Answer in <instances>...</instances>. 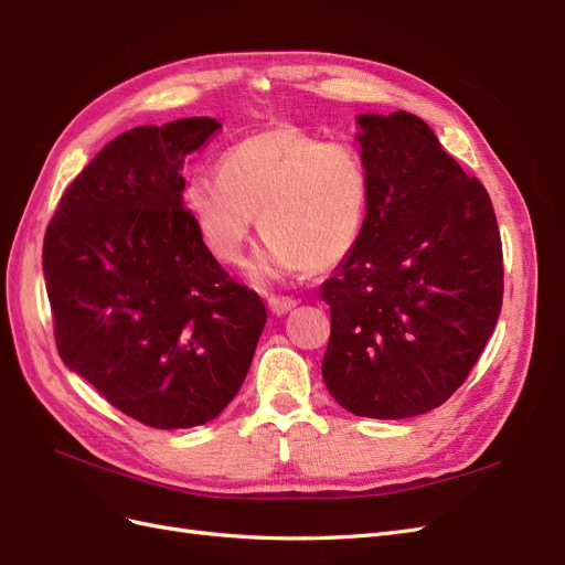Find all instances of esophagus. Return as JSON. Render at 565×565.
<instances>
[{
  "label": "esophagus",
  "instance_id": "esophagus-1",
  "mask_svg": "<svg viewBox=\"0 0 565 565\" xmlns=\"http://www.w3.org/2000/svg\"><path fill=\"white\" fill-rule=\"evenodd\" d=\"M295 306H297V301L289 299V297H268V309H270L273 316H285V313L292 311Z\"/></svg>",
  "mask_w": 565,
  "mask_h": 565
}]
</instances>
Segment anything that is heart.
I'll return each mask as SVG.
<instances>
[{"label": "heart", "mask_w": 565, "mask_h": 565, "mask_svg": "<svg viewBox=\"0 0 565 565\" xmlns=\"http://www.w3.org/2000/svg\"><path fill=\"white\" fill-rule=\"evenodd\" d=\"M181 200L204 245L226 264L243 262L259 214L266 241L249 278L264 285L347 259L365 226L370 174L355 146L278 125L233 143L218 172L188 177Z\"/></svg>", "instance_id": "heart-1"}]
</instances>
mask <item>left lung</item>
I'll return each instance as SVG.
<instances>
[{
  "label": "left lung",
  "mask_w": 565,
  "mask_h": 565,
  "mask_svg": "<svg viewBox=\"0 0 565 565\" xmlns=\"http://www.w3.org/2000/svg\"><path fill=\"white\" fill-rule=\"evenodd\" d=\"M370 174L361 237L320 295L332 332L322 380L358 417L446 403L502 309V243L488 191L413 113L355 117Z\"/></svg>",
  "instance_id": "obj_1"
}]
</instances>
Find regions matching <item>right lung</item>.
<instances>
[{
  "label": "right lung",
  "mask_w": 565,
  "mask_h": 565,
  "mask_svg": "<svg viewBox=\"0 0 565 565\" xmlns=\"http://www.w3.org/2000/svg\"><path fill=\"white\" fill-rule=\"evenodd\" d=\"M221 129L183 117L119 134L61 198L42 268L63 363L156 429L212 422L266 324L183 210V162Z\"/></svg>",
  "instance_id": "add662e5"
}]
</instances>
